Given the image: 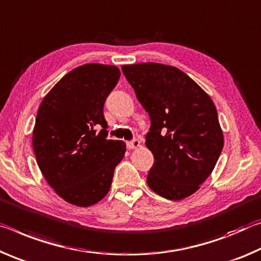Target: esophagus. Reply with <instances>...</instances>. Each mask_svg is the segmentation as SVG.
<instances>
[{
  "mask_svg": "<svg viewBox=\"0 0 261 261\" xmlns=\"http://www.w3.org/2000/svg\"><path fill=\"white\" fill-rule=\"evenodd\" d=\"M139 147H140V141L138 139H134V140L128 141V142H127V148L130 149V150H132V149H136Z\"/></svg>",
  "mask_w": 261,
  "mask_h": 261,
  "instance_id": "1",
  "label": "esophagus"
}]
</instances>
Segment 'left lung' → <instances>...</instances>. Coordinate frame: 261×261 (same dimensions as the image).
<instances>
[{
  "label": "left lung",
  "instance_id": "1",
  "mask_svg": "<svg viewBox=\"0 0 261 261\" xmlns=\"http://www.w3.org/2000/svg\"><path fill=\"white\" fill-rule=\"evenodd\" d=\"M121 69L150 117L146 146L155 162L148 186L165 199L187 198L209 177L223 149L214 102L176 67L146 62Z\"/></svg>",
  "mask_w": 261,
  "mask_h": 261
}]
</instances>
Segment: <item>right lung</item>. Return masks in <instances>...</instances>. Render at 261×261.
Wrapping results in <instances>:
<instances>
[{
    "mask_svg": "<svg viewBox=\"0 0 261 261\" xmlns=\"http://www.w3.org/2000/svg\"><path fill=\"white\" fill-rule=\"evenodd\" d=\"M119 77L115 66H80L54 85L38 110L32 138L38 166L55 193L75 206L100 201L125 156V142L106 139L102 113Z\"/></svg>",
    "mask_w": 261,
    "mask_h": 261,
    "instance_id": "obj_1",
    "label": "right lung"
}]
</instances>
